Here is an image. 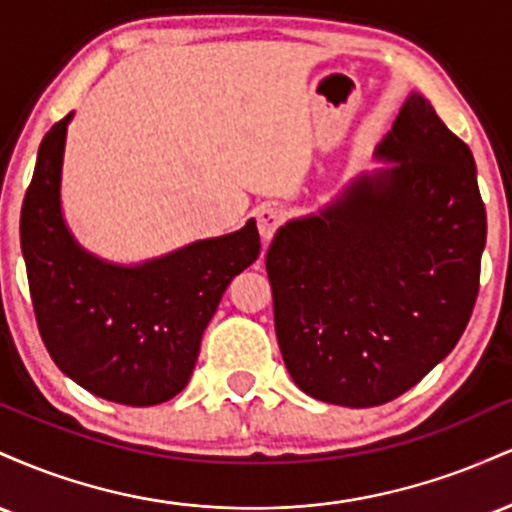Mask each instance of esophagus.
I'll use <instances>...</instances> for the list:
<instances>
[{"mask_svg": "<svg viewBox=\"0 0 512 512\" xmlns=\"http://www.w3.org/2000/svg\"><path fill=\"white\" fill-rule=\"evenodd\" d=\"M257 216V228H260V236L262 240H272L274 231L279 228L281 219H284V214H281L279 207H272V204H264V207H260L255 211Z\"/></svg>", "mask_w": 512, "mask_h": 512, "instance_id": "34e87169", "label": "esophagus"}]
</instances>
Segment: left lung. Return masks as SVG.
<instances>
[{
  "label": "left lung",
  "mask_w": 512,
  "mask_h": 512,
  "mask_svg": "<svg viewBox=\"0 0 512 512\" xmlns=\"http://www.w3.org/2000/svg\"><path fill=\"white\" fill-rule=\"evenodd\" d=\"M363 173L267 250L274 327L293 383L378 407L455 349L479 293L486 209L469 146L411 93Z\"/></svg>",
  "instance_id": "1"
}]
</instances>
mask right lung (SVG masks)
Here are the masks:
<instances>
[{
	"mask_svg": "<svg viewBox=\"0 0 512 512\" xmlns=\"http://www.w3.org/2000/svg\"><path fill=\"white\" fill-rule=\"evenodd\" d=\"M74 113L43 137L21 207L35 320L52 361L96 397L168 402L190 380L199 342L233 276L260 255L255 219L139 264L101 260L62 214V161Z\"/></svg>",
	"mask_w": 512,
	"mask_h": 512,
	"instance_id": "right-lung-1",
	"label": "right lung"
}]
</instances>
